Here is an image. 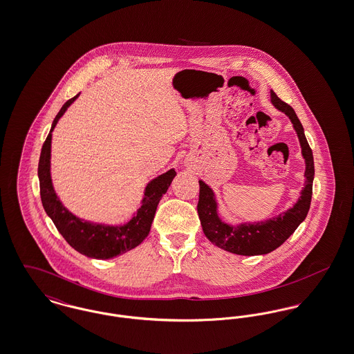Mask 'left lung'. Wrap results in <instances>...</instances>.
<instances>
[{
	"label": "left lung",
	"mask_w": 354,
	"mask_h": 354,
	"mask_svg": "<svg viewBox=\"0 0 354 354\" xmlns=\"http://www.w3.org/2000/svg\"><path fill=\"white\" fill-rule=\"evenodd\" d=\"M270 102L279 111L284 113L290 119L292 126L297 134L301 155L305 160V185L297 202L284 212L267 220L230 224L220 218L218 201L214 189L203 180H199L201 194L198 214L202 223L203 232L212 244L235 254L256 256L274 251L303 223L310 207L312 187L315 179V162L313 153L304 134L303 124L300 119L297 118L295 110L286 104V102L281 101L273 93V90H270Z\"/></svg>",
	"instance_id": "obj_1"
}]
</instances>
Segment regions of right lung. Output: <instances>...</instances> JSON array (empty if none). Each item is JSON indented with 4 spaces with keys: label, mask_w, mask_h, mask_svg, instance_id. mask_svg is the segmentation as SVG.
Wrapping results in <instances>:
<instances>
[{
    "label": "right lung",
    "mask_w": 354,
    "mask_h": 354,
    "mask_svg": "<svg viewBox=\"0 0 354 354\" xmlns=\"http://www.w3.org/2000/svg\"><path fill=\"white\" fill-rule=\"evenodd\" d=\"M81 94V93H80ZM68 100L59 110L51 123L50 133L48 135L39 156L38 179L41 201L45 212L55 224L58 232L65 237L68 244L80 253L91 259H113L119 254L129 252L138 247L149 235L156 207L162 196L167 192L176 172L171 169L165 174L153 178L143 191V198L139 208L124 224H107L90 220L81 219L62 204L58 198L53 179H51V138L53 131L66 113L68 107L80 97Z\"/></svg>",
    "instance_id": "right-lung-1"
}]
</instances>
